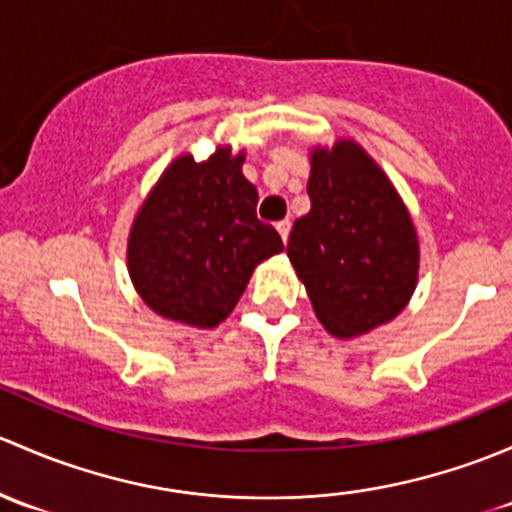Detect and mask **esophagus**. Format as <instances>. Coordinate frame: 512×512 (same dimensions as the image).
Listing matches in <instances>:
<instances>
[{
    "instance_id": "esophagus-1",
    "label": "esophagus",
    "mask_w": 512,
    "mask_h": 512,
    "mask_svg": "<svg viewBox=\"0 0 512 512\" xmlns=\"http://www.w3.org/2000/svg\"><path fill=\"white\" fill-rule=\"evenodd\" d=\"M276 229H278V234H281V239H283V241H288V234H291V219L278 221Z\"/></svg>"
}]
</instances>
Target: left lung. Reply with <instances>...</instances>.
<instances>
[{
    "mask_svg": "<svg viewBox=\"0 0 512 512\" xmlns=\"http://www.w3.org/2000/svg\"><path fill=\"white\" fill-rule=\"evenodd\" d=\"M308 197L286 251L325 330L355 337L397 318L416 288L419 241L387 175L337 140L310 155Z\"/></svg>",
    "mask_w": 512,
    "mask_h": 512,
    "instance_id": "left-lung-1",
    "label": "left lung"
}]
</instances>
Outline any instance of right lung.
<instances>
[{
  "mask_svg": "<svg viewBox=\"0 0 512 512\" xmlns=\"http://www.w3.org/2000/svg\"><path fill=\"white\" fill-rule=\"evenodd\" d=\"M244 152L209 160L182 155L140 207L128 239V271L162 318L214 328L239 303L261 261L283 241L256 217L258 192L241 172Z\"/></svg>",
  "mask_w": 512,
  "mask_h": 512,
  "instance_id": "obj_1",
  "label": "right lung"
}]
</instances>
